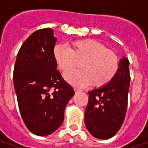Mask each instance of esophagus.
Instances as JSON below:
<instances>
[{
    "mask_svg": "<svg viewBox=\"0 0 148 148\" xmlns=\"http://www.w3.org/2000/svg\"><path fill=\"white\" fill-rule=\"evenodd\" d=\"M74 90L75 93H79V92H82V90H79V89H77V88H74Z\"/></svg>",
    "mask_w": 148,
    "mask_h": 148,
    "instance_id": "1",
    "label": "esophagus"
}]
</instances>
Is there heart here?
<instances>
[{
  "label": "heart",
  "mask_w": 148,
  "mask_h": 148,
  "mask_svg": "<svg viewBox=\"0 0 148 148\" xmlns=\"http://www.w3.org/2000/svg\"><path fill=\"white\" fill-rule=\"evenodd\" d=\"M54 57L64 73L77 68L81 62L82 69L65 74V78L76 86L91 83L95 87L105 86L114 78L119 68L118 58L114 52L92 39L74 41L71 49L61 44L55 46Z\"/></svg>",
  "instance_id": "1"
}]
</instances>
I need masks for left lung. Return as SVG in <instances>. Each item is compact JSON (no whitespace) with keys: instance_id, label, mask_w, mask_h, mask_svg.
Instances as JSON below:
<instances>
[{"instance_id":"left-lung-1","label":"left lung","mask_w":148,"mask_h":148,"mask_svg":"<svg viewBox=\"0 0 148 148\" xmlns=\"http://www.w3.org/2000/svg\"><path fill=\"white\" fill-rule=\"evenodd\" d=\"M130 84L129 61L123 58L110 83L88 92L85 124L91 135L108 140L116 135L124 123Z\"/></svg>"}]
</instances>
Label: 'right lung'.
Segmentation results:
<instances>
[{
	"mask_svg": "<svg viewBox=\"0 0 148 148\" xmlns=\"http://www.w3.org/2000/svg\"><path fill=\"white\" fill-rule=\"evenodd\" d=\"M52 29H39L28 37L18 51L13 82L21 115L35 135L48 136L64 120V110L74 95L71 85L56 69V38Z\"/></svg>",
	"mask_w": 148,
	"mask_h": 148,
	"instance_id": "right-lung-1",
	"label": "right lung"
}]
</instances>
